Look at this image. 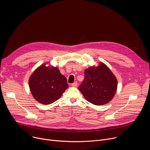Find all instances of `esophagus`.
Instances as JSON below:
<instances>
[{"label": "esophagus", "mask_w": 150, "mask_h": 150, "mask_svg": "<svg viewBox=\"0 0 150 150\" xmlns=\"http://www.w3.org/2000/svg\"><path fill=\"white\" fill-rule=\"evenodd\" d=\"M71 85H72V87H76L77 85H78V83H77V82H74V83H72L71 84Z\"/></svg>", "instance_id": "obj_1"}]
</instances>
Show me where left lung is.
<instances>
[{
    "mask_svg": "<svg viewBox=\"0 0 150 150\" xmlns=\"http://www.w3.org/2000/svg\"><path fill=\"white\" fill-rule=\"evenodd\" d=\"M117 81L103 62L85 70V79L78 89L90 103L101 105L110 101L117 90Z\"/></svg>",
    "mask_w": 150,
    "mask_h": 150,
    "instance_id": "8db88e82",
    "label": "left lung"
}]
</instances>
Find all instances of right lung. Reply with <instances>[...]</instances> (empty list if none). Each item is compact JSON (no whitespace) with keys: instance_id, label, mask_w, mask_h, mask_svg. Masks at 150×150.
Listing matches in <instances>:
<instances>
[{"instance_id":"1","label":"right lung","mask_w":150,"mask_h":150,"mask_svg":"<svg viewBox=\"0 0 150 150\" xmlns=\"http://www.w3.org/2000/svg\"><path fill=\"white\" fill-rule=\"evenodd\" d=\"M28 84L34 98L42 104L56 101L68 87L66 77L60 74L57 67L51 66L48 62L42 64L32 73Z\"/></svg>"}]
</instances>
